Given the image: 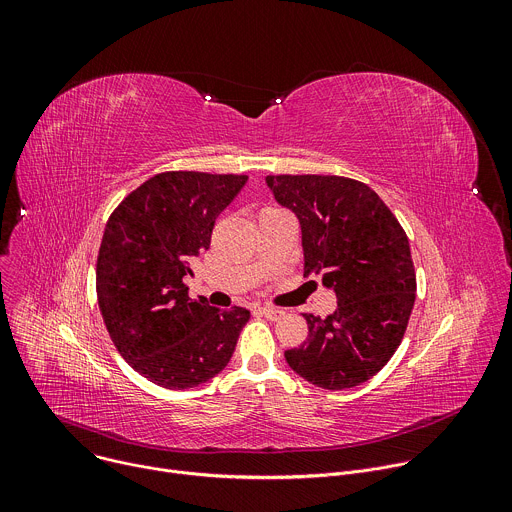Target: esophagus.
<instances>
[{
	"instance_id": "esophagus-1",
	"label": "esophagus",
	"mask_w": 512,
	"mask_h": 512,
	"mask_svg": "<svg viewBox=\"0 0 512 512\" xmlns=\"http://www.w3.org/2000/svg\"><path fill=\"white\" fill-rule=\"evenodd\" d=\"M259 314L261 316H265L267 320H279V318H283V310H279V308H271V306H263V308H259Z\"/></svg>"
}]
</instances>
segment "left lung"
<instances>
[{
    "instance_id": "8db88e82",
    "label": "left lung",
    "mask_w": 512,
    "mask_h": 512,
    "mask_svg": "<svg viewBox=\"0 0 512 512\" xmlns=\"http://www.w3.org/2000/svg\"><path fill=\"white\" fill-rule=\"evenodd\" d=\"M275 200L298 216L304 273H322L338 308L304 314L308 338L285 350L308 383L338 391L375 377L399 348L413 304L407 235L379 194L342 176H267Z\"/></svg>"
}]
</instances>
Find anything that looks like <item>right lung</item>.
Instances as JSON below:
<instances>
[{"instance_id":"right-lung-1","label":"right lung","mask_w":512,"mask_h":512,"mask_svg":"<svg viewBox=\"0 0 512 512\" xmlns=\"http://www.w3.org/2000/svg\"><path fill=\"white\" fill-rule=\"evenodd\" d=\"M247 176L164 172L109 216L97 257V298L107 332L148 381L192 389L221 373L251 312L190 300L182 277L210 247L216 216Z\"/></svg>"}]
</instances>
